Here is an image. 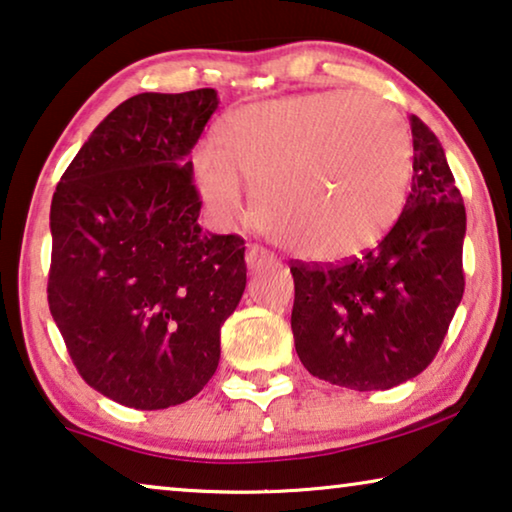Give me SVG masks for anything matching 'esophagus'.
I'll list each match as a JSON object with an SVG mask.
<instances>
[{
	"label": "esophagus",
	"instance_id": "obj_1",
	"mask_svg": "<svg viewBox=\"0 0 512 512\" xmlns=\"http://www.w3.org/2000/svg\"><path fill=\"white\" fill-rule=\"evenodd\" d=\"M274 263H277V256H274L272 251L258 247V244L247 249L249 270H263V268H270V265H274Z\"/></svg>",
	"mask_w": 512,
	"mask_h": 512
}]
</instances>
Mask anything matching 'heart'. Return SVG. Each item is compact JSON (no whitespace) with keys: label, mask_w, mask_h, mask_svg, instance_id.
Here are the masks:
<instances>
[{"label":"heart","mask_w":512,"mask_h":512,"mask_svg":"<svg viewBox=\"0 0 512 512\" xmlns=\"http://www.w3.org/2000/svg\"><path fill=\"white\" fill-rule=\"evenodd\" d=\"M217 147H201L191 168L198 194L219 224L258 212L288 247L344 258L372 247L404 210L413 138L402 113L381 96L318 92L233 110Z\"/></svg>","instance_id":"obj_1"}]
</instances>
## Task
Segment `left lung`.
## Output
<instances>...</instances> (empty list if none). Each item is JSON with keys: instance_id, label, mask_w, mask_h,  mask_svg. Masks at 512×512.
I'll return each mask as SVG.
<instances>
[{"instance_id": "8db88e82", "label": "left lung", "mask_w": 512, "mask_h": 512, "mask_svg": "<svg viewBox=\"0 0 512 512\" xmlns=\"http://www.w3.org/2000/svg\"><path fill=\"white\" fill-rule=\"evenodd\" d=\"M413 180L397 224L360 258L293 263L295 351L311 376L388 390L436 358L464 295L466 210L446 152L420 117Z\"/></svg>"}]
</instances>
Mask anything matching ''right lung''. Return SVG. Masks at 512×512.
Masks as SVG:
<instances>
[{
  "instance_id": "add662e5",
  "label": "right lung",
  "mask_w": 512,
  "mask_h": 512,
  "mask_svg": "<svg viewBox=\"0 0 512 512\" xmlns=\"http://www.w3.org/2000/svg\"><path fill=\"white\" fill-rule=\"evenodd\" d=\"M219 106L210 87L120 103L50 205L48 305L87 385L157 411L196 397L247 286L244 240L198 226L187 159Z\"/></svg>"
}]
</instances>
